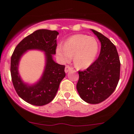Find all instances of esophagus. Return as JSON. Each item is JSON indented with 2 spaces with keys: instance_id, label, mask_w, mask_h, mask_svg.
<instances>
[{
  "instance_id": "esophagus-1",
  "label": "esophagus",
  "mask_w": 134,
  "mask_h": 134,
  "mask_svg": "<svg viewBox=\"0 0 134 134\" xmlns=\"http://www.w3.org/2000/svg\"><path fill=\"white\" fill-rule=\"evenodd\" d=\"M72 67H70V66H69V65H67L65 67V72L67 73V72H68L69 71H71V70H72Z\"/></svg>"
}]
</instances>
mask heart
<instances>
[{"mask_svg":"<svg viewBox=\"0 0 134 134\" xmlns=\"http://www.w3.org/2000/svg\"><path fill=\"white\" fill-rule=\"evenodd\" d=\"M99 44L92 36L75 34L69 37L63 46L58 45L56 54L63 62H69L73 56L74 63L78 68H86L93 63L98 54Z\"/></svg>","mask_w":134,"mask_h":134,"instance_id":"heart-1","label":"heart"}]
</instances>
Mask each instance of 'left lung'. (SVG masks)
I'll list each match as a JSON object with an SVG mask.
<instances>
[{
	"label": "left lung",
	"instance_id": "obj_1",
	"mask_svg": "<svg viewBox=\"0 0 134 134\" xmlns=\"http://www.w3.org/2000/svg\"><path fill=\"white\" fill-rule=\"evenodd\" d=\"M91 30L100 42V52L87 69L78 71L76 89L83 100L94 104L103 102L115 91L119 80L121 63L111 41L100 32Z\"/></svg>",
	"mask_w": 134,
	"mask_h": 134
}]
</instances>
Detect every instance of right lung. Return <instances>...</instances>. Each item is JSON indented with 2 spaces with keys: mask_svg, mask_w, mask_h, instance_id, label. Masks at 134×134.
Returning a JSON list of instances; mask_svg holds the SVG:
<instances>
[{
  "mask_svg": "<svg viewBox=\"0 0 134 134\" xmlns=\"http://www.w3.org/2000/svg\"><path fill=\"white\" fill-rule=\"evenodd\" d=\"M58 32L41 29L24 38L15 48L11 58V76L13 86L18 95L30 104L44 106L51 102L56 96L61 81L65 76V65L56 63L52 55L56 54ZM30 49L45 52L46 66L40 79L34 85L23 82L18 72L21 57Z\"/></svg>",
  "mask_w": 134,
  "mask_h": 134,
  "instance_id": "obj_1",
  "label": "right lung"
}]
</instances>
